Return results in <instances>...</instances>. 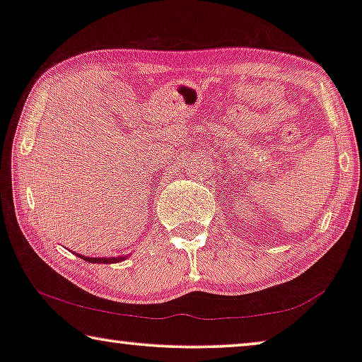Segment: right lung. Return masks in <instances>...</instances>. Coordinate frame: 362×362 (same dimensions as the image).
I'll return each mask as SVG.
<instances>
[{
  "label": "right lung",
  "mask_w": 362,
  "mask_h": 362,
  "mask_svg": "<svg viewBox=\"0 0 362 362\" xmlns=\"http://www.w3.org/2000/svg\"><path fill=\"white\" fill-rule=\"evenodd\" d=\"M74 255H78L79 258H83V260L89 262V263H117V262H122L125 260V257H109V258H97V257H84V255H79V253H74Z\"/></svg>",
  "instance_id": "obj_1"
}]
</instances>
